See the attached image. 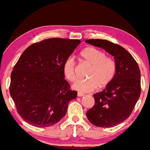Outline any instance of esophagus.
Instances as JSON below:
<instances>
[{"label": "esophagus", "mask_w": 150, "mask_h": 150, "mask_svg": "<svg viewBox=\"0 0 150 150\" xmlns=\"http://www.w3.org/2000/svg\"><path fill=\"white\" fill-rule=\"evenodd\" d=\"M77 96H78V97H83L84 94H82V93H80V92H78L77 93Z\"/></svg>", "instance_id": "esophagus-1"}]
</instances>
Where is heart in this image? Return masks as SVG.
I'll list each match as a JSON object with an SVG mask.
<instances>
[{
	"label": "heart",
	"mask_w": 150,
	"mask_h": 150,
	"mask_svg": "<svg viewBox=\"0 0 150 150\" xmlns=\"http://www.w3.org/2000/svg\"><path fill=\"white\" fill-rule=\"evenodd\" d=\"M80 56L91 65L87 74L89 78L74 82L72 86L73 89L80 93H88L94 91L98 87L104 88L112 81L116 73V64L111 58L106 57L103 51L94 47H87L81 51ZM75 68L73 58H68L63 63V71L68 80H75Z\"/></svg>",
	"instance_id": "b5f03b06"
}]
</instances>
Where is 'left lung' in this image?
Masks as SVG:
<instances>
[{"instance_id": "obj_1", "label": "left lung", "mask_w": 150, "mask_h": 150, "mask_svg": "<svg viewBox=\"0 0 150 150\" xmlns=\"http://www.w3.org/2000/svg\"><path fill=\"white\" fill-rule=\"evenodd\" d=\"M85 42L104 49L114 58V77L104 90L93 95L95 103L86 113L93 125L111 128L130 116L140 97V68L132 55L118 44L104 39H88Z\"/></svg>"}]
</instances>
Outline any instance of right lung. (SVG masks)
I'll use <instances>...</instances> for the list:
<instances>
[{
	"mask_svg": "<svg viewBox=\"0 0 150 150\" xmlns=\"http://www.w3.org/2000/svg\"><path fill=\"white\" fill-rule=\"evenodd\" d=\"M81 43L52 38L32 44L22 53L10 76V93L20 116L36 127H49L65 116L77 98L65 80L63 65Z\"/></svg>",
	"mask_w": 150,
	"mask_h": 150,
	"instance_id": "1",
	"label": "right lung"
}]
</instances>
